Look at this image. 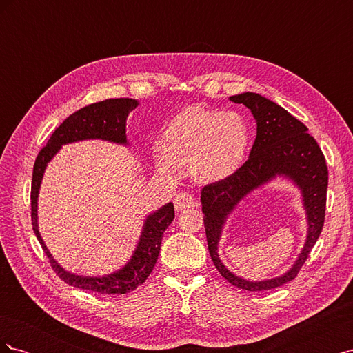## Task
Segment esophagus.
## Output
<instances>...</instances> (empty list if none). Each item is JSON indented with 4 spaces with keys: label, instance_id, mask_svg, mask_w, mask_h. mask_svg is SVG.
Here are the masks:
<instances>
[{
    "label": "esophagus",
    "instance_id": "obj_1",
    "mask_svg": "<svg viewBox=\"0 0 353 353\" xmlns=\"http://www.w3.org/2000/svg\"><path fill=\"white\" fill-rule=\"evenodd\" d=\"M196 205H197L196 199L191 196V194H188V193H179L174 199V206H175V210H178V212L187 210V209H191V208H196Z\"/></svg>",
    "mask_w": 353,
    "mask_h": 353
}]
</instances>
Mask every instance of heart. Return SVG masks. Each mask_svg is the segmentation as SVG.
Instances as JSON below:
<instances>
[{
  "instance_id": "b5f03b06",
  "label": "heart",
  "mask_w": 353,
  "mask_h": 353,
  "mask_svg": "<svg viewBox=\"0 0 353 353\" xmlns=\"http://www.w3.org/2000/svg\"><path fill=\"white\" fill-rule=\"evenodd\" d=\"M252 143L250 123L241 113L188 108L170 121L163 141L154 143L153 157L166 176L190 170L199 183H216L239 172Z\"/></svg>"
}]
</instances>
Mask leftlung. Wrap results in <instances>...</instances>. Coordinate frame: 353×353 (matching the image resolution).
<instances>
[{"instance_id":"8db88e82","label":"left lung","mask_w":353,"mask_h":353,"mask_svg":"<svg viewBox=\"0 0 353 353\" xmlns=\"http://www.w3.org/2000/svg\"><path fill=\"white\" fill-rule=\"evenodd\" d=\"M230 101L244 104L256 121V138L249 159L236 175L201 190V210L210 258L219 274L243 290L262 292L292 281L307 259L325 218L328 170L325 157L307 128L276 103L256 92H243ZM275 177L290 180L301 190L308 231L298 259L284 274L270 281L250 282L231 273L221 263L217 245L226 219L238 203Z\"/></svg>"}]
</instances>
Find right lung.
I'll use <instances>...</instances> for the list:
<instances>
[{
  "instance_id": "obj_1",
  "label": "right lung",
  "mask_w": 353,
  "mask_h": 353,
  "mask_svg": "<svg viewBox=\"0 0 353 353\" xmlns=\"http://www.w3.org/2000/svg\"><path fill=\"white\" fill-rule=\"evenodd\" d=\"M138 104L140 103L134 99H110L90 104L87 108L74 112L52 132L47 145L42 148L35 160L30 190L32 225H34V232L42 245V250L48 256L52 270L69 285L83 288V290L97 292L101 294H125L135 290L138 285H141L147 280V276L153 271L160 252V244H162L163 232L175 218L174 205L170 201L152 212L144 221L140 240L137 243L131 259L121 270L101 276L78 275L66 271L52 258V254L47 249L38 230L39 188L47 165L51 162V159L60 152L63 145L83 140H103L128 145L126 119L128 114Z\"/></svg>"
}]
</instances>
